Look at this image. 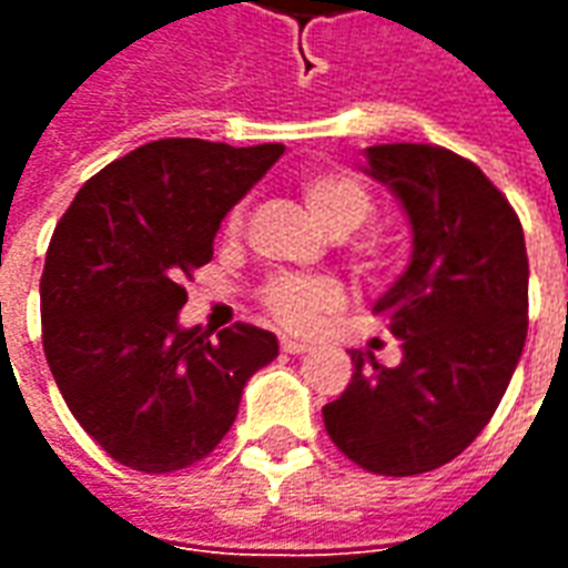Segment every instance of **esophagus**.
I'll use <instances>...</instances> for the list:
<instances>
[{
  "mask_svg": "<svg viewBox=\"0 0 568 568\" xmlns=\"http://www.w3.org/2000/svg\"><path fill=\"white\" fill-rule=\"evenodd\" d=\"M280 346H283V353H288V356H301V353H307L310 349V344H304V341H292V337H283Z\"/></svg>",
  "mask_w": 568,
  "mask_h": 568,
  "instance_id": "esophagus-1",
  "label": "esophagus"
}]
</instances>
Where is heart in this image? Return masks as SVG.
Listing matches in <instances>:
<instances>
[{"mask_svg":"<svg viewBox=\"0 0 568 568\" xmlns=\"http://www.w3.org/2000/svg\"><path fill=\"white\" fill-rule=\"evenodd\" d=\"M301 194L322 227L337 236L356 231L374 212L371 187L356 173L341 170V166H316L301 175ZM240 227H243V206H236L227 215V234H236ZM358 261L365 267H377L383 261L381 240L374 236L362 240ZM261 301L280 325L304 332L320 322L322 313L341 304V288L325 276H273L271 283L261 288Z\"/></svg>","mask_w":568,"mask_h":568,"instance_id":"b5f03b06","label":"heart"}]
</instances>
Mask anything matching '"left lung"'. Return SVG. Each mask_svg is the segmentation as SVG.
<instances>
[{
	"mask_svg": "<svg viewBox=\"0 0 568 568\" xmlns=\"http://www.w3.org/2000/svg\"><path fill=\"white\" fill-rule=\"evenodd\" d=\"M410 224L407 271L374 304L402 341L383 368L349 349L353 381L322 407L332 440L374 475L456 459L496 414L526 341L524 227L475 163L438 145H371L365 166Z\"/></svg>",
	"mask_w": 568,
	"mask_h": 568,
	"instance_id": "1",
	"label": "left lung"
}]
</instances>
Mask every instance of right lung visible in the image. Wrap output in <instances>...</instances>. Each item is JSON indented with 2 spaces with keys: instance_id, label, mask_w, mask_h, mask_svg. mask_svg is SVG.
<instances>
[{
  "instance_id": "obj_1",
  "label": "right lung",
  "mask_w": 568,
  "mask_h": 568,
  "mask_svg": "<svg viewBox=\"0 0 568 568\" xmlns=\"http://www.w3.org/2000/svg\"><path fill=\"white\" fill-rule=\"evenodd\" d=\"M285 145H140L84 182L42 273V344L63 402L115 463L166 475L215 450L276 334L182 328V280Z\"/></svg>"
}]
</instances>
